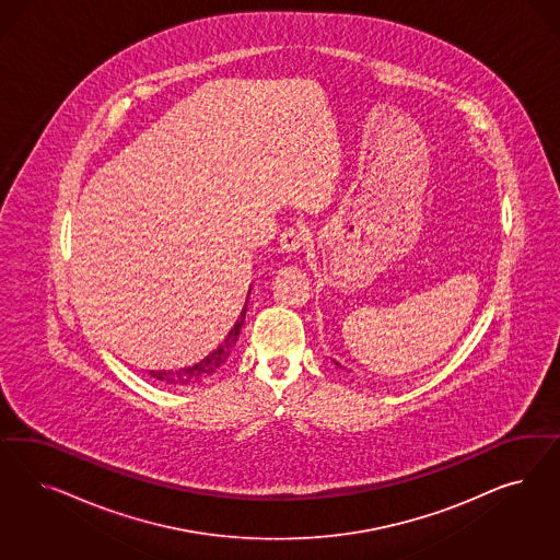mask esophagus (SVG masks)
<instances>
[{
    "instance_id": "34e87169",
    "label": "esophagus",
    "mask_w": 560,
    "mask_h": 560,
    "mask_svg": "<svg viewBox=\"0 0 560 560\" xmlns=\"http://www.w3.org/2000/svg\"><path fill=\"white\" fill-rule=\"evenodd\" d=\"M307 243V233L303 229H289L280 235V247L284 253L301 252Z\"/></svg>"
}]
</instances>
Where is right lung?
Returning a JSON list of instances; mask_svg holds the SVG:
<instances>
[{"instance_id": "right-lung-1", "label": "right lung", "mask_w": 560, "mask_h": 560, "mask_svg": "<svg viewBox=\"0 0 560 560\" xmlns=\"http://www.w3.org/2000/svg\"><path fill=\"white\" fill-rule=\"evenodd\" d=\"M245 313H247V305L241 311L236 324L231 327L226 338L206 359H201V361L191 364V366L177 369V371H150V375L159 381H163V383H168V385H194V383H199V381L208 380L233 354L236 340H238V334H241V325L245 322Z\"/></svg>"}]
</instances>
